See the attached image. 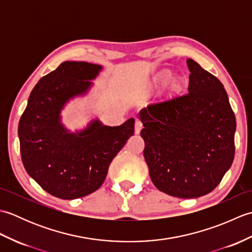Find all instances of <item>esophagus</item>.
<instances>
[{
    "label": "esophagus",
    "instance_id": "34e87169",
    "mask_svg": "<svg viewBox=\"0 0 252 252\" xmlns=\"http://www.w3.org/2000/svg\"><path fill=\"white\" fill-rule=\"evenodd\" d=\"M142 127H143V123L140 120H135V125H134L135 134H140Z\"/></svg>",
    "mask_w": 252,
    "mask_h": 252
}]
</instances>
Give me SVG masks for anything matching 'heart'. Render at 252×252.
Listing matches in <instances>:
<instances>
[{
  "label": "heart",
  "instance_id": "b5f03b06",
  "mask_svg": "<svg viewBox=\"0 0 252 252\" xmlns=\"http://www.w3.org/2000/svg\"><path fill=\"white\" fill-rule=\"evenodd\" d=\"M170 78L171 77H170L169 73H163L159 77V80H160V81H162V82H165V81H168V80H170Z\"/></svg>",
  "mask_w": 252,
  "mask_h": 252
}]
</instances>
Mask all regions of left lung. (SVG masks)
<instances>
[{
	"label": "left lung",
	"instance_id": "left-lung-1",
	"mask_svg": "<svg viewBox=\"0 0 252 252\" xmlns=\"http://www.w3.org/2000/svg\"><path fill=\"white\" fill-rule=\"evenodd\" d=\"M187 93L140 111L144 158L154 185L179 198L207 195L231 168L236 119L217 77L195 61Z\"/></svg>",
	"mask_w": 252,
	"mask_h": 252
}]
</instances>
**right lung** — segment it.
I'll use <instances>...</instances> for the list:
<instances>
[{
    "instance_id": "right-lung-1",
    "label": "right lung",
    "mask_w": 252,
    "mask_h": 252,
    "mask_svg": "<svg viewBox=\"0 0 252 252\" xmlns=\"http://www.w3.org/2000/svg\"><path fill=\"white\" fill-rule=\"evenodd\" d=\"M103 67L85 62H63L41 78L31 91L18 126L24 167L49 194L76 199L92 194L104 183L109 164L134 134V119L118 126L92 120L72 133L61 112L71 98L88 93L91 80Z\"/></svg>"
}]
</instances>
